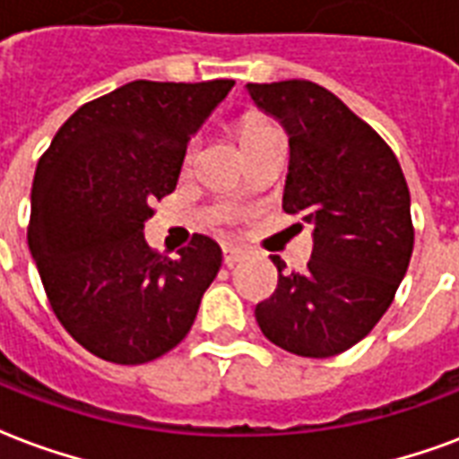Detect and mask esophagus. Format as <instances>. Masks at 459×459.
Instances as JSON below:
<instances>
[{
	"instance_id": "1",
	"label": "esophagus",
	"mask_w": 459,
	"mask_h": 459,
	"mask_svg": "<svg viewBox=\"0 0 459 459\" xmlns=\"http://www.w3.org/2000/svg\"><path fill=\"white\" fill-rule=\"evenodd\" d=\"M245 255H247V250L240 245H223V264L226 267H233L240 260H245Z\"/></svg>"
}]
</instances>
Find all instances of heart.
<instances>
[{
	"mask_svg": "<svg viewBox=\"0 0 459 459\" xmlns=\"http://www.w3.org/2000/svg\"><path fill=\"white\" fill-rule=\"evenodd\" d=\"M262 129H267L264 122L255 120V117H247V120L243 122V127H240V136H250L255 134V132H262Z\"/></svg>",
	"mask_w": 459,
	"mask_h": 459,
	"instance_id": "b5f03b06",
	"label": "heart"
}]
</instances>
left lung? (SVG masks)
<instances>
[{
  "label": "left lung",
  "instance_id": "left-lung-1",
  "mask_svg": "<svg viewBox=\"0 0 459 459\" xmlns=\"http://www.w3.org/2000/svg\"><path fill=\"white\" fill-rule=\"evenodd\" d=\"M289 134L286 214L313 226L303 274L272 255L279 284L255 307L262 334L286 351L327 359L359 344L393 303L414 247L400 163L334 93L303 79L247 83Z\"/></svg>",
  "mask_w": 459,
  "mask_h": 459
}]
</instances>
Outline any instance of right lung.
Segmentation results:
<instances>
[{
    "label": "right lung",
    "mask_w": 459,
    "mask_h": 459,
    "mask_svg": "<svg viewBox=\"0 0 459 459\" xmlns=\"http://www.w3.org/2000/svg\"><path fill=\"white\" fill-rule=\"evenodd\" d=\"M233 83L129 82L82 105L38 160L28 247L57 320L98 359L168 354L219 274L216 240L197 233L173 260L146 245L144 221Z\"/></svg>",
    "instance_id": "obj_1"
}]
</instances>
